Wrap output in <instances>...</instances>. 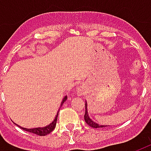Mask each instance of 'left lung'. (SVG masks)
Instances as JSON below:
<instances>
[{
	"mask_svg": "<svg viewBox=\"0 0 151 151\" xmlns=\"http://www.w3.org/2000/svg\"><path fill=\"white\" fill-rule=\"evenodd\" d=\"M84 119H85L86 123L88 125H90L92 128H103V127L108 126V125H102V124H97L94 122L93 120L90 118L88 115V111H87V106H86V111L85 115H84Z\"/></svg>",
	"mask_w": 151,
	"mask_h": 151,
	"instance_id": "obj_1",
	"label": "left lung"
}]
</instances>
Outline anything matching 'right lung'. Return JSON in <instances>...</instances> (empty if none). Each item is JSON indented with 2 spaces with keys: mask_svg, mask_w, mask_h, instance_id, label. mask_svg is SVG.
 <instances>
[{
  "mask_svg": "<svg viewBox=\"0 0 151 151\" xmlns=\"http://www.w3.org/2000/svg\"><path fill=\"white\" fill-rule=\"evenodd\" d=\"M66 99H67V95L64 97L63 99L62 102H61V104H60V107L62 106L63 104L66 101ZM60 109L57 111V114L56 115V116H55V119L53 120V121L52 123H50L48 125H47L45 127H41V128H34V129H26V128H22V127L19 126L18 125V127H20L22 129L25 130V131H27L29 133H35V134H36V135H40V136H45V135H47L48 133H50L52 131L54 130V129L56 128V120H57V116H58V113H59Z\"/></svg>",
  "mask_w": 151,
  "mask_h": 151,
  "instance_id": "add662e5",
  "label": "right lung"
}]
</instances>
